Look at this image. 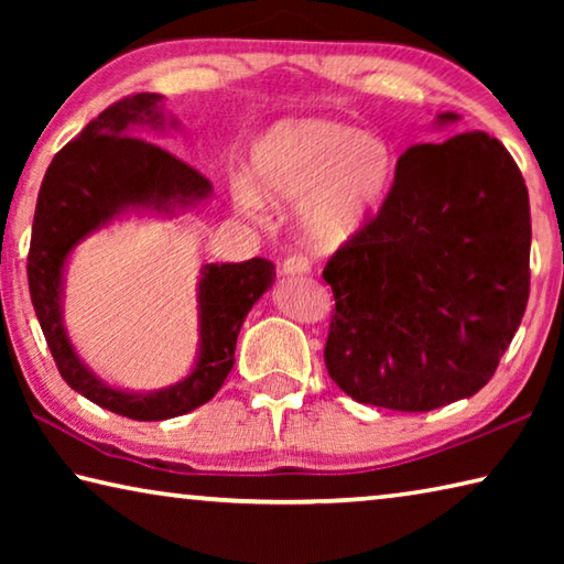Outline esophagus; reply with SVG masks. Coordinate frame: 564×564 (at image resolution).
<instances>
[{"mask_svg":"<svg viewBox=\"0 0 564 564\" xmlns=\"http://www.w3.org/2000/svg\"><path fill=\"white\" fill-rule=\"evenodd\" d=\"M281 273L283 275H308L311 263H308V259H303V256H291V259L283 261Z\"/></svg>","mask_w":564,"mask_h":564,"instance_id":"esophagus-1","label":"esophagus"}]
</instances>
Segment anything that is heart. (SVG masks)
<instances>
[{
  "mask_svg": "<svg viewBox=\"0 0 564 564\" xmlns=\"http://www.w3.org/2000/svg\"><path fill=\"white\" fill-rule=\"evenodd\" d=\"M253 186L234 188L236 208L265 218V203L299 204L308 243L333 251L356 238L383 202L390 154L376 137L330 119L281 121L256 144Z\"/></svg>",
  "mask_w": 564,
  "mask_h": 564,
  "instance_id": "b5f03b06",
  "label": "heart"
}]
</instances>
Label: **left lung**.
I'll return each instance as SVG.
<instances>
[{
  "mask_svg": "<svg viewBox=\"0 0 564 564\" xmlns=\"http://www.w3.org/2000/svg\"><path fill=\"white\" fill-rule=\"evenodd\" d=\"M530 238L528 186L498 139L467 131L408 149L378 216L323 269L336 299L328 376L400 413L475 395L524 316Z\"/></svg>",
  "mask_w": 564,
  "mask_h": 564,
  "instance_id": "obj_1",
  "label": "left lung"
}]
</instances>
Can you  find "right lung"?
<instances>
[{"label":"right lung","mask_w":564,"mask_h":564,"mask_svg":"<svg viewBox=\"0 0 564 564\" xmlns=\"http://www.w3.org/2000/svg\"><path fill=\"white\" fill-rule=\"evenodd\" d=\"M166 127L176 129V119H166L161 94L147 91L111 104L89 121L46 169L26 263L32 305L66 386L131 420H166L208 403L231 373L248 311L275 279V265L265 259L204 265L196 295V366L169 388L151 393L111 388L76 356L62 313L64 271L74 248L129 212L176 216L212 196V181L144 139Z\"/></svg>","instance_id":"right-lung-1"}]
</instances>
